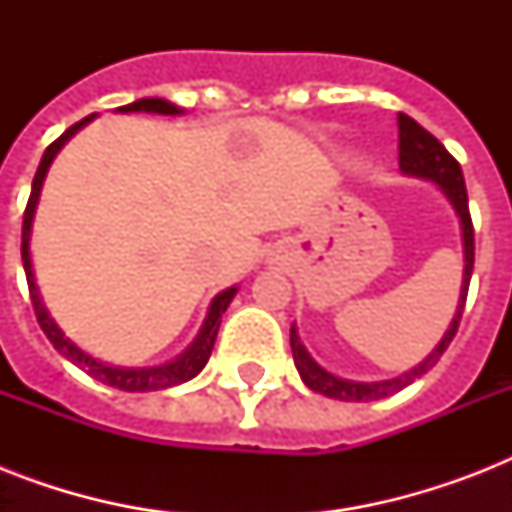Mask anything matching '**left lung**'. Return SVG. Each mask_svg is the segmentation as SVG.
Wrapping results in <instances>:
<instances>
[{"instance_id": "8db88e82", "label": "left lung", "mask_w": 512, "mask_h": 512, "mask_svg": "<svg viewBox=\"0 0 512 512\" xmlns=\"http://www.w3.org/2000/svg\"><path fill=\"white\" fill-rule=\"evenodd\" d=\"M398 164L406 175L428 177L433 183L441 185V191L446 193V199L452 201V207L457 209L462 223V244H465V276H462V292H460V305H457V316L452 319V327L444 335V340L438 342L436 350L430 353L420 366H414L412 372L401 374L396 380L385 382H350L340 380L335 374L324 372L303 348V342L297 337V329H289V342H292V356H295V366L303 382L311 390L321 393V396L337 398V401H377V398L393 396L398 390H404L406 385H412L417 377L433 369L438 364V358L444 356V350L449 348V342L457 335L460 327L462 308L468 300V287L470 276H473V260H476V239H473V220H470L468 209V188H465V177H462L460 162L454 159L441 140H436L425 127L414 122L412 116L398 114Z\"/></svg>"}]
</instances>
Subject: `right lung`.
Wrapping results in <instances>:
<instances>
[{"label": "right lung", "mask_w": 512, "mask_h": 512, "mask_svg": "<svg viewBox=\"0 0 512 512\" xmlns=\"http://www.w3.org/2000/svg\"><path fill=\"white\" fill-rule=\"evenodd\" d=\"M119 111H148V114H180V108L167 103V100H159V98H143V100H135L130 106H122ZM92 116H84L82 122H76L74 127H68L58 140H52L47 151H44L42 162H39V170L34 175V185H31V196H28V204H26V212H23V241H20V255H23V268H26V281H28V295H31V305H34V313H36V321H39V327L42 332L47 335V340L52 342V348L58 350L60 356H66L71 364H76L79 369L100 380L103 385H111L116 390H127V393H148V390H164V388H172V385H180V382L191 380L196 374L204 369V364L209 361V353L215 348V337H217V329H220V316L225 313L228 303L233 300L236 295V287L225 289L223 295H217L209 305V313H207V321H204V327H201L199 337L193 340V345L185 350L183 356L172 361V364H164V366H151V369H119V366H108V364H100L95 361L92 356H87L84 350H79L71 340L63 337L58 327H55V321L50 319V313L47 308L42 305V297L36 292V281H34V271H31V252H28V239H31V220H34V212H36V201H39V191H42V183H44V175H47V167L52 164L55 154H58L63 143H66L71 135H74L79 127L90 122Z\"/></svg>", "instance_id": "right-lung-1"}]
</instances>
